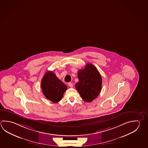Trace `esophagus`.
<instances>
[{
	"label": "esophagus",
	"mask_w": 148,
	"mask_h": 148,
	"mask_svg": "<svg viewBox=\"0 0 148 148\" xmlns=\"http://www.w3.org/2000/svg\"><path fill=\"white\" fill-rule=\"evenodd\" d=\"M68 85H69L70 87H73V84L72 83H68Z\"/></svg>",
	"instance_id": "1"
}]
</instances>
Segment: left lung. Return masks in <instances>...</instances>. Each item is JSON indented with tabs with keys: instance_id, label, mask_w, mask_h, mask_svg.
<instances>
[{
	"instance_id": "1",
	"label": "left lung",
	"mask_w": 148,
	"mask_h": 148,
	"mask_svg": "<svg viewBox=\"0 0 148 148\" xmlns=\"http://www.w3.org/2000/svg\"><path fill=\"white\" fill-rule=\"evenodd\" d=\"M78 82L75 88L85 101L91 102L101 92L102 78L94 65L90 63L86 65L84 69L79 70L77 73Z\"/></svg>"
}]
</instances>
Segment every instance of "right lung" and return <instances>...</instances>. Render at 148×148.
Masks as SVG:
<instances>
[{
    "instance_id": "add662e5",
    "label": "right lung",
    "mask_w": 148,
    "mask_h": 148,
    "mask_svg": "<svg viewBox=\"0 0 148 148\" xmlns=\"http://www.w3.org/2000/svg\"><path fill=\"white\" fill-rule=\"evenodd\" d=\"M41 85L45 97L54 103H57L61 100L67 88L52 71L46 72L42 78Z\"/></svg>"
}]
</instances>
